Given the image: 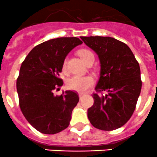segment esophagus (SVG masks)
<instances>
[{
	"mask_svg": "<svg viewBox=\"0 0 157 157\" xmlns=\"http://www.w3.org/2000/svg\"><path fill=\"white\" fill-rule=\"evenodd\" d=\"M85 95H86V94H84V93H79V94H78V96H79L80 98H82V97H84Z\"/></svg>",
	"mask_w": 157,
	"mask_h": 157,
	"instance_id": "1",
	"label": "esophagus"
}]
</instances>
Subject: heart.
Returning a JSON list of instances; mask_svg holds the SVG:
<instances>
[{"instance_id": "1", "label": "heart", "mask_w": 157, "mask_h": 157, "mask_svg": "<svg viewBox=\"0 0 157 157\" xmlns=\"http://www.w3.org/2000/svg\"><path fill=\"white\" fill-rule=\"evenodd\" d=\"M78 56L81 57L83 61L86 63L89 59L90 58L94 57V54L91 51L86 49V48H82L78 52ZM67 63L66 61L63 62V71L66 70ZM94 83V78L90 75H85V76H80V75H74L70 78L67 81V87L71 90L77 91V92H86L87 90L90 88Z\"/></svg>"}]
</instances>
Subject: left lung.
Wrapping results in <instances>:
<instances>
[{
	"label": "left lung",
	"instance_id": "1",
	"mask_svg": "<svg viewBox=\"0 0 157 157\" xmlns=\"http://www.w3.org/2000/svg\"><path fill=\"white\" fill-rule=\"evenodd\" d=\"M101 62V76L88 109L90 122L101 130L123 127L135 110L142 82L138 62L128 45L111 37H81Z\"/></svg>",
	"mask_w": 157,
	"mask_h": 157
}]
</instances>
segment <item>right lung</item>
I'll return each instance as SVG.
<instances>
[{
    "label": "right lung",
    "instance_id": "add662e5",
    "mask_svg": "<svg viewBox=\"0 0 157 157\" xmlns=\"http://www.w3.org/2000/svg\"><path fill=\"white\" fill-rule=\"evenodd\" d=\"M82 43L75 37L48 40L36 45L22 63L16 81L19 107L30 125L42 134H57L69 126L78 94L53 93L63 84L59 73L65 57Z\"/></svg>",
    "mask_w": 157,
    "mask_h": 157
}]
</instances>
